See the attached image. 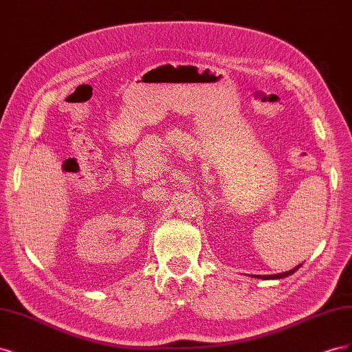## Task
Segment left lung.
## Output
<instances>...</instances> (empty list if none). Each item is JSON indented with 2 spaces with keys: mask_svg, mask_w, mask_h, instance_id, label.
Instances as JSON below:
<instances>
[{
  "mask_svg": "<svg viewBox=\"0 0 352 352\" xmlns=\"http://www.w3.org/2000/svg\"><path fill=\"white\" fill-rule=\"evenodd\" d=\"M301 265V264H300ZM300 265H296V267H294L292 270L289 272H285V273H278V274H269V276H260V274H254L252 278H258V279H283V278H287V276L294 274L298 269H300Z\"/></svg>",
  "mask_w": 352,
  "mask_h": 352,
  "instance_id": "obj_1",
  "label": "left lung"
}]
</instances>
